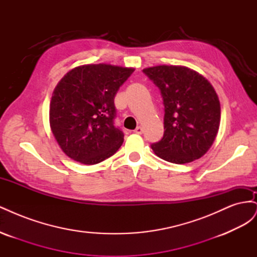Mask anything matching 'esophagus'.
<instances>
[{
  "label": "esophagus",
  "mask_w": 257,
  "mask_h": 257,
  "mask_svg": "<svg viewBox=\"0 0 257 257\" xmlns=\"http://www.w3.org/2000/svg\"><path fill=\"white\" fill-rule=\"evenodd\" d=\"M134 132L136 134H143V127L142 126H137L135 130H134Z\"/></svg>",
  "instance_id": "esophagus-1"
}]
</instances>
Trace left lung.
Returning <instances> with one entry per match:
<instances>
[{"label": "left lung", "instance_id": "1", "mask_svg": "<svg viewBox=\"0 0 257 257\" xmlns=\"http://www.w3.org/2000/svg\"><path fill=\"white\" fill-rule=\"evenodd\" d=\"M143 72L160 89L165 107L164 136L151 145L152 150L174 164L200 159L220 127L221 106L212 84L181 65H158Z\"/></svg>", "mask_w": 257, "mask_h": 257}]
</instances>
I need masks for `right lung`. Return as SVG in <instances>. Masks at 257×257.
Segmentation results:
<instances>
[{
    "instance_id": "add662e5",
    "label": "right lung",
    "mask_w": 257,
    "mask_h": 257,
    "mask_svg": "<svg viewBox=\"0 0 257 257\" xmlns=\"http://www.w3.org/2000/svg\"><path fill=\"white\" fill-rule=\"evenodd\" d=\"M134 71L111 64H87L73 68L59 81L52 93L49 122L68 158L94 165L118 151L124 134L113 125V99Z\"/></svg>"
}]
</instances>
